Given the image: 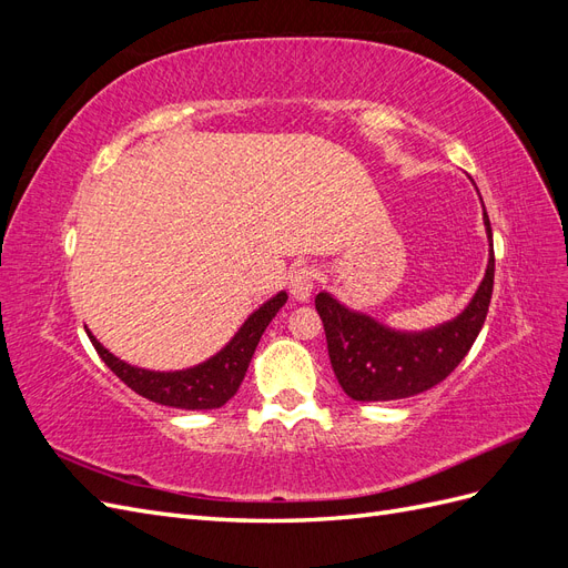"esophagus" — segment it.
Wrapping results in <instances>:
<instances>
[{
    "label": "esophagus",
    "instance_id": "obj_1",
    "mask_svg": "<svg viewBox=\"0 0 568 568\" xmlns=\"http://www.w3.org/2000/svg\"><path fill=\"white\" fill-rule=\"evenodd\" d=\"M317 282V270L313 265H301L294 267L288 277V291L296 301H307L313 294V286Z\"/></svg>",
    "mask_w": 568,
    "mask_h": 568
}]
</instances>
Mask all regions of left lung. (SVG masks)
Returning a JSON list of instances; mask_svg holds the SVG:
<instances>
[{
    "mask_svg": "<svg viewBox=\"0 0 568 568\" xmlns=\"http://www.w3.org/2000/svg\"><path fill=\"white\" fill-rule=\"evenodd\" d=\"M493 246V230L484 211ZM495 255L471 303L455 320L426 332H395L369 315L348 311L329 294H317L315 307L324 324L326 348L341 388L348 398L376 403L400 400L440 384L474 346L493 296Z\"/></svg>",
    "mask_w": 568,
    "mask_h": 568,
    "instance_id": "8db88e82",
    "label": "left lung"
}]
</instances>
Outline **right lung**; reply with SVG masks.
<instances>
[{"mask_svg":"<svg viewBox=\"0 0 568 568\" xmlns=\"http://www.w3.org/2000/svg\"><path fill=\"white\" fill-rule=\"evenodd\" d=\"M286 298V291H280L277 296L257 307L217 355L196 367L180 372H151L132 367L101 346L92 332H88V336L99 357L111 367L118 379L128 384L134 393H140L142 398L180 409H215L225 405L242 386L257 341H261L267 324L280 313Z\"/></svg>","mask_w":568,"mask_h":568,"instance_id":"1","label":"right lung"}]
</instances>
